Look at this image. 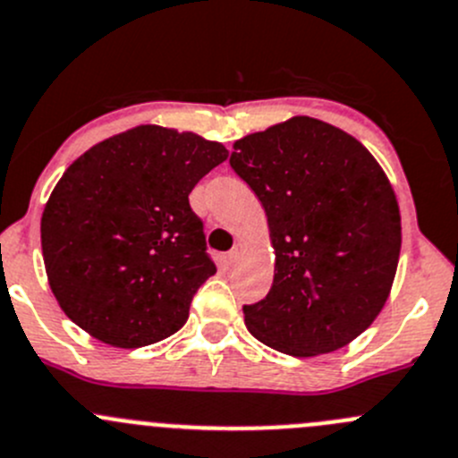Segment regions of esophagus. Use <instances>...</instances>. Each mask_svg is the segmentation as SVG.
<instances>
[{"instance_id": "1", "label": "esophagus", "mask_w": 458, "mask_h": 458, "mask_svg": "<svg viewBox=\"0 0 458 458\" xmlns=\"http://www.w3.org/2000/svg\"><path fill=\"white\" fill-rule=\"evenodd\" d=\"M243 250H246V246H243V243H234V248H233V250L228 252V259L233 261V264H234V261H237L239 257L243 255Z\"/></svg>"}]
</instances>
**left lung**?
I'll return each instance as SVG.
<instances>
[{
  "label": "left lung",
  "instance_id": "1",
  "mask_svg": "<svg viewBox=\"0 0 458 458\" xmlns=\"http://www.w3.org/2000/svg\"><path fill=\"white\" fill-rule=\"evenodd\" d=\"M233 170L268 216L275 275L243 306L252 335L275 352H337L383 310L401 257V210L387 174L352 134L293 116L234 140Z\"/></svg>",
  "mask_w": 458,
  "mask_h": 458
}]
</instances>
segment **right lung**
Returning <instances> with one entry per match:
<instances>
[{"label":"right lung","instance_id":"1","mask_svg":"<svg viewBox=\"0 0 458 458\" xmlns=\"http://www.w3.org/2000/svg\"><path fill=\"white\" fill-rule=\"evenodd\" d=\"M228 149L194 131L139 125L75 158L42 212L48 286L66 318L109 347L179 331L216 273L190 192Z\"/></svg>","mask_w":458,"mask_h":458}]
</instances>
